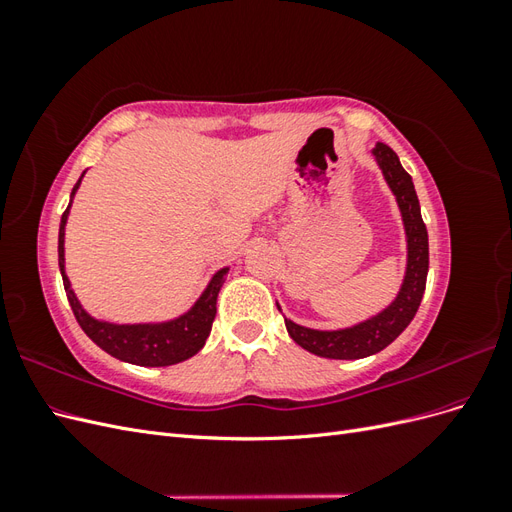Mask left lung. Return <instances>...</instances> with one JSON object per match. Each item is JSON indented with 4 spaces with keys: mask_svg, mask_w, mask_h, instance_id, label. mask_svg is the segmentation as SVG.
<instances>
[{
    "mask_svg": "<svg viewBox=\"0 0 512 512\" xmlns=\"http://www.w3.org/2000/svg\"><path fill=\"white\" fill-rule=\"evenodd\" d=\"M380 173L395 196V203L401 213V224L406 232V271L404 280L395 294V299L380 309L378 314L361 322H354L342 329H312L292 322L284 316L288 335L307 352L324 359L354 361L384 350L391 342L404 333V329L416 316L421 305L427 271H429V241L427 228L421 218V205L414 192L412 177L401 166L397 153L384 143H376L371 149ZM282 312V307L277 305Z\"/></svg>",
    "mask_w": 512,
    "mask_h": 512,
    "instance_id": "left-lung-1",
    "label": "left lung"
}]
</instances>
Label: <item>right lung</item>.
I'll return each instance as SVG.
<instances>
[{"label": "right lung", "mask_w": 512, "mask_h": 512, "mask_svg": "<svg viewBox=\"0 0 512 512\" xmlns=\"http://www.w3.org/2000/svg\"><path fill=\"white\" fill-rule=\"evenodd\" d=\"M85 173L87 170H83V175L72 188L68 209L61 215L57 241L61 280H64L70 307L76 320H79L81 329L87 333L91 342L123 363L141 367H166L190 359V356H194L205 346L211 333V324L215 312H218V294L226 282L230 267H222L220 271H215L205 290L200 292V297L194 301V305L175 318L153 322H111L91 316L79 301V297H76V292L70 284V277L66 273V224L74 196L81 188Z\"/></svg>", "instance_id": "obj_1"}]
</instances>
